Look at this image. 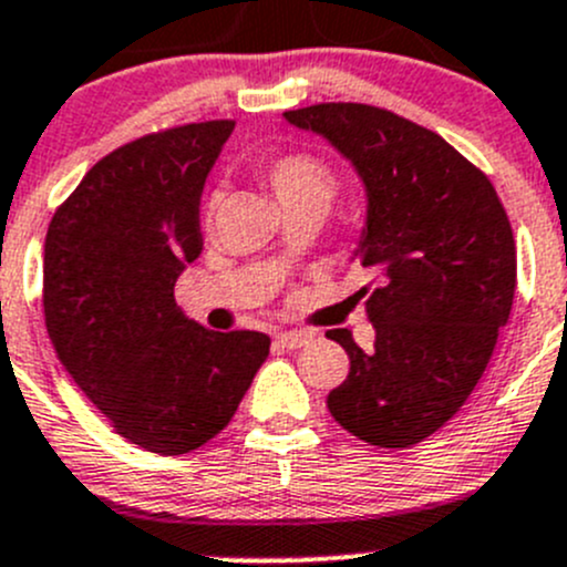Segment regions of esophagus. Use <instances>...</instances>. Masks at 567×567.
<instances>
[{
	"mask_svg": "<svg viewBox=\"0 0 567 567\" xmlns=\"http://www.w3.org/2000/svg\"><path fill=\"white\" fill-rule=\"evenodd\" d=\"M312 337H316L312 331H279V334L274 337V342H277L279 348H285V351H293V348L307 346Z\"/></svg>",
	"mask_w": 567,
	"mask_h": 567,
	"instance_id": "obj_1",
	"label": "esophagus"
}]
</instances>
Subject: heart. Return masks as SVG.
I'll list each match as a JSON object with an SVG mask.
<instances>
[{
	"instance_id": "heart-1",
	"label": "heart",
	"mask_w": 567,
	"mask_h": 567,
	"mask_svg": "<svg viewBox=\"0 0 567 567\" xmlns=\"http://www.w3.org/2000/svg\"><path fill=\"white\" fill-rule=\"evenodd\" d=\"M260 177L282 210L320 208L331 203L337 192V177L323 162L310 153H285L260 167Z\"/></svg>"
}]
</instances>
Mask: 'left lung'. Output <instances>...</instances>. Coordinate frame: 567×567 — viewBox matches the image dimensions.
<instances>
[{
    "label": "left lung",
    "instance_id": "1",
    "mask_svg": "<svg viewBox=\"0 0 567 567\" xmlns=\"http://www.w3.org/2000/svg\"><path fill=\"white\" fill-rule=\"evenodd\" d=\"M351 162L368 194L357 255L375 342L326 331L351 359L331 416L375 447L436 433L477 386L516 293V241L491 181L450 142L368 104L285 112Z\"/></svg>",
    "mask_w": 567,
    "mask_h": 567
}]
</instances>
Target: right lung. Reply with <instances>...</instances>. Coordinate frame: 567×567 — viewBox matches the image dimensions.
Instances as JSON below:
<instances>
[{
    "label": "right lung",
    "instance_id": "right-lung-1",
    "mask_svg": "<svg viewBox=\"0 0 567 567\" xmlns=\"http://www.w3.org/2000/svg\"><path fill=\"white\" fill-rule=\"evenodd\" d=\"M233 128L208 120L117 147L45 233L43 312L62 368L120 436L158 455L225 431L271 346L175 305L177 277L203 251L205 177Z\"/></svg>",
    "mask_w": 567,
    "mask_h": 567
}]
</instances>
